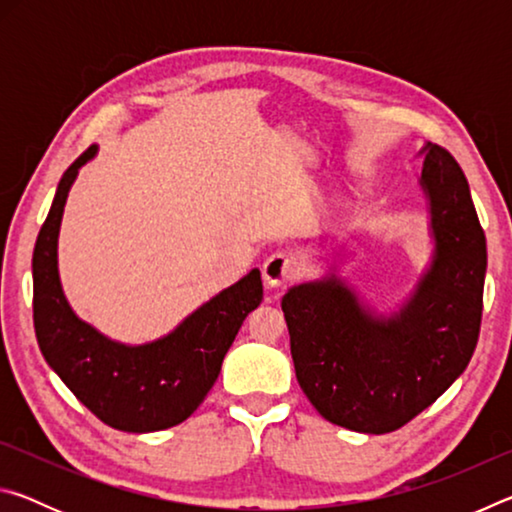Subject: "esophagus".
<instances>
[{
    "label": "esophagus",
    "mask_w": 512,
    "mask_h": 512,
    "mask_svg": "<svg viewBox=\"0 0 512 512\" xmlns=\"http://www.w3.org/2000/svg\"><path fill=\"white\" fill-rule=\"evenodd\" d=\"M293 275H296V259L284 253V250H275L264 262V280L268 287H282Z\"/></svg>",
    "instance_id": "1"
}]
</instances>
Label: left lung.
<instances>
[{
	"label": "left lung",
	"instance_id": "left-lung-1",
	"mask_svg": "<svg viewBox=\"0 0 512 512\" xmlns=\"http://www.w3.org/2000/svg\"><path fill=\"white\" fill-rule=\"evenodd\" d=\"M433 264L406 307L372 318L336 277L282 298L296 377L325 420L391 433L443 395L470 363L481 329L488 253L470 185L454 155L424 146Z\"/></svg>",
	"mask_w": 512,
	"mask_h": 512
}]
</instances>
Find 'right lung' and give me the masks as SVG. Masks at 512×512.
<instances>
[{"label": "right lung", "instance_id": "right-lung-1", "mask_svg": "<svg viewBox=\"0 0 512 512\" xmlns=\"http://www.w3.org/2000/svg\"><path fill=\"white\" fill-rule=\"evenodd\" d=\"M97 153L90 146L60 178L33 250V327L42 357L108 427L146 433L176 427L210 393L241 323L264 298L253 268L160 341L128 348L74 316L58 280V230L76 173Z\"/></svg>", "mask_w": 512, "mask_h": 512}]
</instances>
